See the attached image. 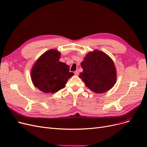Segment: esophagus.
I'll return each mask as SVG.
<instances>
[{
	"label": "esophagus",
	"instance_id": "34e87169",
	"mask_svg": "<svg viewBox=\"0 0 147 147\" xmlns=\"http://www.w3.org/2000/svg\"><path fill=\"white\" fill-rule=\"evenodd\" d=\"M74 74L76 75H78L79 74V70H77L76 71L74 72Z\"/></svg>",
	"mask_w": 147,
	"mask_h": 147
}]
</instances>
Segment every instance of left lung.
Segmentation results:
<instances>
[{
  "label": "left lung",
  "instance_id": "1",
  "mask_svg": "<svg viewBox=\"0 0 147 147\" xmlns=\"http://www.w3.org/2000/svg\"><path fill=\"white\" fill-rule=\"evenodd\" d=\"M80 74L86 86L93 92L102 93L111 89L116 82V70L113 60L104 52L95 50L88 53L81 63Z\"/></svg>",
  "mask_w": 147,
  "mask_h": 147
}]
</instances>
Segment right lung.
Here are the masks:
<instances>
[{
	"instance_id": "add662e5",
	"label": "right lung",
	"mask_w": 147,
	"mask_h": 147,
	"mask_svg": "<svg viewBox=\"0 0 147 147\" xmlns=\"http://www.w3.org/2000/svg\"><path fill=\"white\" fill-rule=\"evenodd\" d=\"M61 53L51 49L41 55L31 70V80L35 87L45 93H53L62 89L74 75L69 67L59 61Z\"/></svg>"
}]
</instances>
